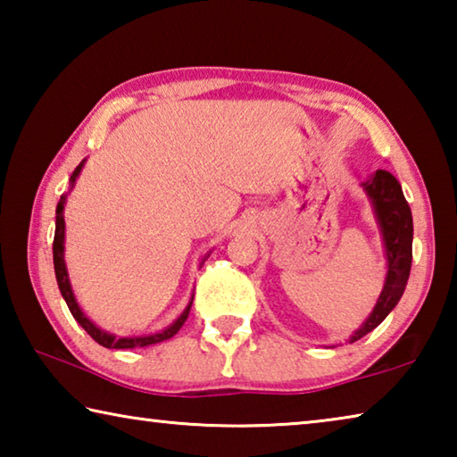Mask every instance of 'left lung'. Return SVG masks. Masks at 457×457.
<instances>
[{
  "mask_svg": "<svg viewBox=\"0 0 457 457\" xmlns=\"http://www.w3.org/2000/svg\"><path fill=\"white\" fill-rule=\"evenodd\" d=\"M361 187L367 193L370 205H373L378 231L383 236L386 276L373 312L349 337V343L369 335L397 306L405 292L413 260V218L401 183L389 171L378 169L367 181L361 183Z\"/></svg>",
  "mask_w": 457,
  "mask_h": 457,
  "instance_id": "1",
  "label": "left lung"
}]
</instances>
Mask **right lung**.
I'll return each mask as SVG.
<instances>
[{"label":"right lung","mask_w":457,"mask_h":457,"mask_svg":"<svg viewBox=\"0 0 457 457\" xmlns=\"http://www.w3.org/2000/svg\"><path fill=\"white\" fill-rule=\"evenodd\" d=\"M87 161H82V163L74 169V173L71 175V189L74 187L76 179H79V175L82 171V167ZM71 193V191H68ZM68 193L60 197L58 201V207H56V231H54V272H56V280H58V288L62 292V296H64L68 308H71L72 316L76 319V322L80 324V327L88 332V335L96 340L98 345L106 346V349H137V346H149V345H157V343H163V340L175 337L179 328L183 327V322L187 320L189 311H191V303H193V296L189 300V304L185 306V311L177 316V319L169 324L167 328L159 330V332H151V335H138V337H117V335H111V332H106L103 328H98L95 322H92L87 314L82 312V308L76 303V296L72 292V284H71V278H68V270H66V262H64V239H66V223H64V205H66V197ZM210 258V253H205L204 260H201V266H204V262Z\"/></svg>","instance_id":"1"}]
</instances>
